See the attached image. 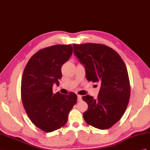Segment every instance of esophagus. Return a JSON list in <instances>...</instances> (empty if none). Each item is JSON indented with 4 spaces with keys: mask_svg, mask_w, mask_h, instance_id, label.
<instances>
[{
    "mask_svg": "<svg viewBox=\"0 0 150 150\" xmlns=\"http://www.w3.org/2000/svg\"><path fill=\"white\" fill-rule=\"evenodd\" d=\"M77 98H78V101H79V102H80V101L82 100V96L77 95Z\"/></svg>",
    "mask_w": 150,
    "mask_h": 150,
    "instance_id": "34e87169",
    "label": "esophagus"
}]
</instances>
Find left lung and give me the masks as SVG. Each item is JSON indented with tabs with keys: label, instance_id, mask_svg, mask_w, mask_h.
I'll return each mask as SVG.
<instances>
[{
	"label": "left lung",
	"instance_id": "1",
	"mask_svg": "<svg viewBox=\"0 0 150 150\" xmlns=\"http://www.w3.org/2000/svg\"><path fill=\"white\" fill-rule=\"evenodd\" d=\"M74 52L86 70L89 81L98 83L97 98L82 96L88 105L83 117L86 122L100 130L109 128L123 116L130 96L128 71L117 52L104 45L74 44Z\"/></svg>",
	"mask_w": 150,
	"mask_h": 150
}]
</instances>
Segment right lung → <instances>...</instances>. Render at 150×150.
Listing matches in <instances>:
<instances>
[{
  "mask_svg": "<svg viewBox=\"0 0 150 150\" xmlns=\"http://www.w3.org/2000/svg\"><path fill=\"white\" fill-rule=\"evenodd\" d=\"M73 53L71 45H56L41 49L34 54L24 69L21 96L29 119L46 132L63 127L69 111L77 101V96L59 92L54 94V84L59 86L61 67Z\"/></svg>",
  "mask_w": 150,
  "mask_h": 150,
  "instance_id": "obj_1",
  "label": "right lung"
}]
</instances>
